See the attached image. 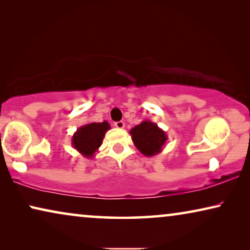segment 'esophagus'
<instances>
[{
    "mask_svg": "<svg viewBox=\"0 0 250 250\" xmlns=\"http://www.w3.org/2000/svg\"><path fill=\"white\" fill-rule=\"evenodd\" d=\"M115 126L117 128H119V129H122V128H124V126H125V123L123 122V121H119V122H116L115 123Z\"/></svg>",
    "mask_w": 250,
    "mask_h": 250,
    "instance_id": "obj_1",
    "label": "esophagus"
}]
</instances>
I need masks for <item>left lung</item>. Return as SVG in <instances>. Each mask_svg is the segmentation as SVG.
<instances>
[{
	"mask_svg": "<svg viewBox=\"0 0 250 250\" xmlns=\"http://www.w3.org/2000/svg\"><path fill=\"white\" fill-rule=\"evenodd\" d=\"M129 134L139 151L146 157H152L162 152L168 139L165 131L150 121H143L141 124L134 126Z\"/></svg>",
	"mask_w": 250,
	"mask_h": 250,
	"instance_id": "left-lung-1",
	"label": "left lung"
}]
</instances>
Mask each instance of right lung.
Returning <instances> with one entry per match:
<instances>
[{
	"instance_id": "right-lung-1",
	"label": "right lung",
	"mask_w": 250,
	"mask_h": 250,
	"mask_svg": "<svg viewBox=\"0 0 250 250\" xmlns=\"http://www.w3.org/2000/svg\"><path fill=\"white\" fill-rule=\"evenodd\" d=\"M110 129L108 122L90 123L81 126L71 138V145L85 158H92L100 148L105 132Z\"/></svg>"
}]
</instances>
